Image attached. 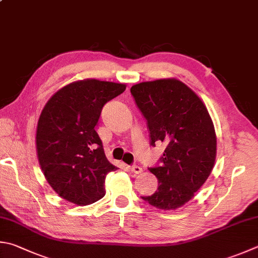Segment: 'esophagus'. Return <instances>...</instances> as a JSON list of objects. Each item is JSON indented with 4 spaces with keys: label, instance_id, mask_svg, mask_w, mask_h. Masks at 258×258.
Segmentation results:
<instances>
[{
    "label": "esophagus",
    "instance_id": "esophagus-1",
    "mask_svg": "<svg viewBox=\"0 0 258 258\" xmlns=\"http://www.w3.org/2000/svg\"><path fill=\"white\" fill-rule=\"evenodd\" d=\"M128 168H129L130 172H133L135 174H139V173L143 172L142 167L138 166V165H131V166H128Z\"/></svg>",
    "mask_w": 258,
    "mask_h": 258
}]
</instances>
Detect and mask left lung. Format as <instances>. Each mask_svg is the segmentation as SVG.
Instances as JSON below:
<instances>
[{
	"instance_id": "8db88e82",
	"label": "left lung",
	"mask_w": 258,
	"mask_h": 258,
	"mask_svg": "<svg viewBox=\"0 0 258 258\" xmlns=\"http://www.w3.org/2000/svg\"><path fill=\"white\" fill-rule=\"evenodd\" d=\"M130 92L147 120L150 145H166L159 166L149 168L158 179L157 191L142 198L155 208L175 210L191 200L212 171L215 125L201 99L178 80L143 82Z\"/></svg>"
}]
</instances>
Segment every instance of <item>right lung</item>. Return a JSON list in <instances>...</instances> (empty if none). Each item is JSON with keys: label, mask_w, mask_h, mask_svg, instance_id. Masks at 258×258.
Listing matches in <instances>:
<instances>
[{"label": "right lung", "mask_w": 258, "mask_h": 258, "mask_svg": "<svg viewBox=\"0 0 258 258\" xmlns=\"http://www.w3.org/2000/svg\"><path fill=\"white\" fill-rule=\"evenodd\" d=\"M125 84L93 79L73 82L48 100L39 116L36 147L43 175L66 201L87 206L104 197V181L118 167L105 157L95 125L106 102Z\"/></svg>", "instance_id": "right-lung-1"}]
</instances>
